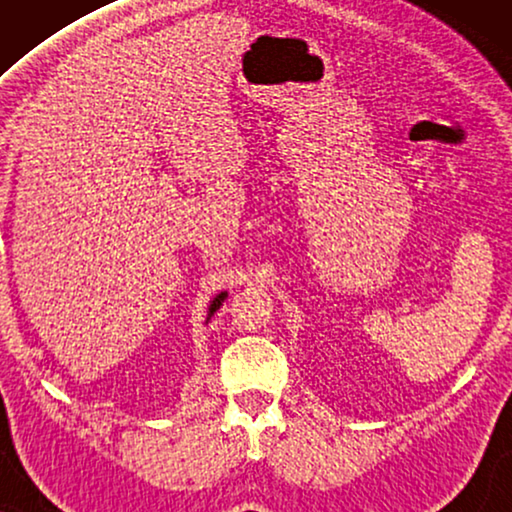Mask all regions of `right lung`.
Returning <instances> with one entry per match:
<instances>
[{"label": "right lung", "instance_id": "1", "mask_svg": "<svg viewBox=\"0 0 512 512\" xmlns=\"http://www.w3.org/2000/svg\"><path fill=\"white\" fill-rule=\"evenodd\" d=\"M226 296H228V293L226 291H223V293H219V296H216L214 300H212V303H209V312H207V321L209 319H212L214 317V312L216 310H219V307L223 305V300H226Z\"/></svg>", "mask_w": 512, "mask_h": 512}]
</instances>
